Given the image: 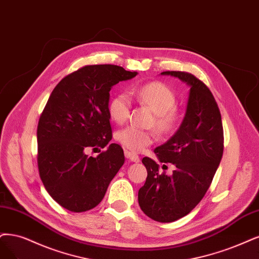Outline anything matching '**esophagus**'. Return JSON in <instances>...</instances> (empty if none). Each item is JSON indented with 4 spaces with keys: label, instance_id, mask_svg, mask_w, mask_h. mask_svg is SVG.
Wrapping results in <instances>:
<instances>
[{
    "label": "esophagus",
    "instance_id": "esophagus-1",
    "mask_svg": "<svg viewBox=\"0 0 259 259\" xmlns=\"http://www.w3.org/2000/svg\"><path fill=\"white\" fill-rule=\"evenodd\" d=\"M124 157L131 160L132 162H137V163L138 162H140V157L137 154H133V152H131V151H128V150L124 151Z\"/></svg>",
    "mask_w": 259,
    "mask_h": 259
}]
</instances>
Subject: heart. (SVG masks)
<instances>
[{
    "label": "heart",
    "mask_w": 259,
    "mask_h": 259,
    "mask_svg": "<svg viewBox=\"0 0 259 259\" xmlns=\"http://www.w3.org/2000/svg\"><path fill=\"white\" fill-rule=\"evenodd\" d=\"M136 97L155 112V127L162 135L173 132L179 121V113L175 109L176 96L163 82L154 81L143 84L128 93H118L109 103V114L117 123L126 121L131 111V97ZM116 140L127 149L142 151L155 141V133L136 126H127L116 132Z\"/></svg>",
    "instance_id": "1"
}]
</instances>
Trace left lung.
Segmentation results:
<instances>
[{
  "label": "left lung",
  "instance_id": "1",
  "mask_svg": "<svg viewBox=\"0 0 259 259\" xmlns=\"http://www.w3.org/2000/svg\"><path fill=\"white\" fill-rule=\"evenodd\" d=\"M161 74L187 83L189 98L179 129L155 149L160 162L176 166L173 175L161 173L156 161L143 158L147 178L139 190V205L150 219L169 223L192 211L206 194L223 156L224 136L218 103L204 82L184 71Z\"/></svg>",
  "mask_w": 259,
  "mask_h": 259
}]
</instances>
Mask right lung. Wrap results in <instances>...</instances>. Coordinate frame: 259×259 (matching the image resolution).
I'll return each mask as SVG.
<instances>
[{
  "mask_svg": "<svg viewBox=\"0 0 259 259\" xmlns=\"http://www.w3.org/2000/svg\"><path fill=\"white\" fill-rule=\"evenodd\" d=\"M137 74L116 65L84 66L62 79L48 99L37 127L38 169L48 193L69 211L97 206L123 164L115 143L96 158L85 151L109 144L110 91Z\"/></svg>",
  "mask_w": 259,
  "mask_h": 259,
  "instance_id": "1",
  "label": "right lung"
}]
</instances>
